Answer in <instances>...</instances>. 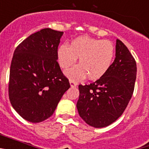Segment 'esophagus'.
<instances>
[{"label":"esophagus","instance_id":"obj_1","mask_svg":"<svg viewBox=\"0 0 149 149\" xmlns=\"http://www.w3.org/2000/svg\"><path fill=\"white\" fill-rule=\"evenodd\" d=\"M69 82H70V85L72 87H75L77 86V83L75 81H72V80H69Z\"/></svg>","mask_w":149,"mask_h":149}]
</instances>
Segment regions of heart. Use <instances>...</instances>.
Listing matches in <instances>:
<instances>
[{
    "label": "heart",
    "mask_w": 149,
    "mask_h": 149,
    "mask_svg": "<svg viewBox=\"0 0 149 149\" xmlns=\"http://www.w3.org/2000/svg\"><path fill=\"white\" fill-rule=\"evenodd\" d=\"M116 48L110 40L81 36L74 39L70 45L65 43L57 50L60 66L66 69L79 57V65L65 72L73 81H78L87 75L91 80L98 79L111 66L115 57Z\"/></svg>",
    "instance_id": "b5f03b06"
}]
</instances>
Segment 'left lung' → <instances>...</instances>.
Instances as JSON below:
<instances>
[{"label":"left lung","mask_w":149,"mask_h":149,"mask_svg":"<svg viewBox=\"0 0 149 149\" xmlns=\"http://www.w3.org/2000/svg\"><path fill=\"white\" fill-rule=\"evenodd\" d=\"M136 63L125 45L116 39V58L95 82L78 86L77 108L89 125L104 127L122 116L134 93Z\"/></svg>","instance_id":"1"}]
</instances>
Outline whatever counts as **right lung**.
<instances>
[{"label":"right lung","mask_w":149,"mask_h":149,"mask_svg":"<svg viewBox=\"0 0 149 149\" xmlns=\"http://www.w3.org/2000/svg\"><path fill=\"white\" fill-rule=\"evenodd\" d=\"M63 32L42 29L17 46L9 81L10 103L21 116L33 123L54 113L62 96L70 87L57 62Z\"/></svg>","instance_id":"right-lung-1"}]
</instances>
